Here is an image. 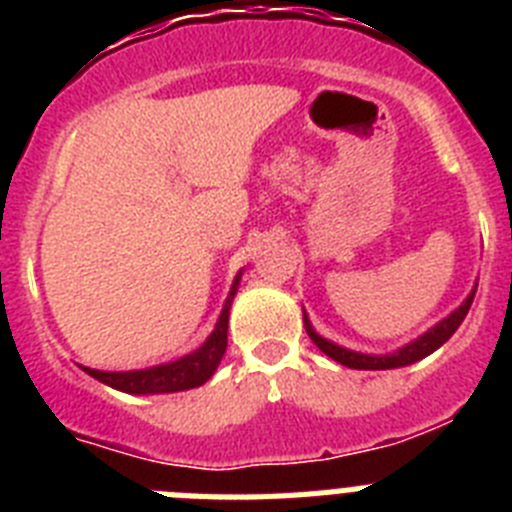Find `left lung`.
<instances>
[{
  "label": "left lung",
  "instance_id": "1",
  "mask_svg": "<svg viewBox=\"0 0 512 512\" xmlns=\"http://www.w3.org/2000/svg\"><path fill=\"white\" fill-rule=\"evenodd\" d=\"M474 292H477V289H474ZM474 292L467 297V300L461 302L454 312H451L449 318L441 320L436 328H431L425 336H420L418 341L408 343V346L400 348V351H395V354L390 356H366V354H356V351H346V348L320 338L318 333L312 330V325L307 323V318H305V330H307V336H310V341L315 343L325 356H330V359L338 361V364L348 366V369H397V366H408V364H415V361L425 359V356L433 354L436 348H441L443 343L449 341V338L454 336V330L464 323V318H467V312L474 300Z\"/></svg>",
  "mask_w": 512,
  "mask_h": 512
}]
</instances>
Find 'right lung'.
<instances>
[{"mask_svg":"<svg viewBox=\"0 0 512 512\" xmlns=\"http://www.w3.org/2000/svg\"><path fill=\"white\" fill-rule=\"evenodd\" d=\"M238 279L235 277L233 289H230V297L225 300L223 312H220V320H217L212 336L202 343L194 354L184 356V359H176L171 364L151 366V369H140V372H99V369H87V374H92L99 382L110 384L120 392H130V395H158V392H182L192 390V387H200L207 379L215 374L217 364L223 359L225 348H228V310L230 302H233L235 287H238Z\"/></svg>","mask_w":512,"mask_h":512,"instance_id":"add662e5","label":"right lung"}]
</instances>
